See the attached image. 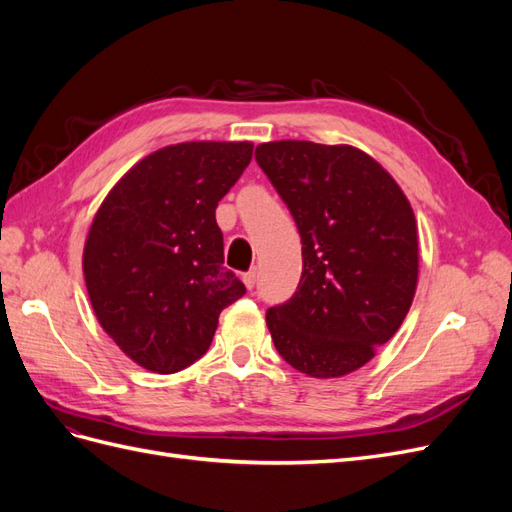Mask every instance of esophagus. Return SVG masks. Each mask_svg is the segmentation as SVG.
I'll use <instances>...</instances> for the list:
<instances>
[{
    "label": "esophagus",
    "mask_w": 512,
    "mask_h": 512,
    "mask_svg": "<svg viewBox=\"0 0 512 512\" xmlns=\"http://www.w3.org/2000/svg\"><path fill=\"white\" fill-rule=\"evenodd\" d=\"M243 284H245L247 290H252V288L256 286V271H254V269L243 273Z\"/></svg>",
    "instance_id": "34e87169"
}]
</instances>
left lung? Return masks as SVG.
<instances>
[{
  "label": "left lung",
  "mask_w": 512,
  "mask_h": 512,
  "mask_svg": "<svg viewBox=\"0 0 512 512\" xmlns=\"http://www.w3.org/2000/svg\"><path fill=\"white\" fill-rule=\"evenodd\" d=\"M297 222L303 273L267 327L282 359L312 378H339L397 333L418 282L414 211L397 181L352 145L273 141L256 147Z\"/></svg>",
  "instance_id": "8db88e82"
}]
</instances>
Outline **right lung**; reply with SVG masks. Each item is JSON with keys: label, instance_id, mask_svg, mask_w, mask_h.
Wrapping results in <instances>:
<instances>
[{"label": "right lung", "instance_id": "right-lung-1", "mask_svg": "<svg viewBox=\"0 0 512 512\" xmlns=\"http://www.w3.org/2000/svg\"><path fill=\"white\" fill-rule=\"evenodd\" d=\"M254 145L192 141L149 153L106 194L91 222L83 273L106 335L153 374L203 356L220 312L245 286L224 269L215 207Z\"/></svg>", "mask_w": 512, "mask_h": 512}]
</instances>
